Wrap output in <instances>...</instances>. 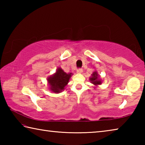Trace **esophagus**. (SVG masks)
I'll return each mask as SVG.
<instances>
[{
    "instance_id": "obj_1",
    "label": "esophagus",
    "mask_w": 145,
    "mask_h": 145,
    "mask_svg": "<svg viewBox=\"0 0 145 145\" xmlns=\"http://www.w3.org/2000/svg\"><path fill=\"white\" fill-rule=\"evenodd\" d=\"M77 72L78 73H81L82 72V68H78V69L77 70Z\"/></svg>"
}]
</instances>
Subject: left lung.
Returning <instances> with one entry per match:
<instances>
[{
  "label": "left lung",
  "instance_id": "1",
  "mask_svg": "<svg viewBox=\"0 0 145 145\" xmlns=\"http://www.w3.org/2000/svg\"><path fill=\"white\" fill-rule=\"evenodd\" d=\"M89 80L95 86L102 84V80L99 78V75L97 73V72H94L92 73L91 77L89 78Z\"/></svg>",
  "mask_w": 145,
  "mask_h": 145
}]
</instances>
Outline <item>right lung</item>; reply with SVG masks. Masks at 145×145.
<instances>
[{"mask_svg":"<svg viewBox=\"0 0 145 145\" xmlns=\"http://www.w3.org/2000/svg\"><path fill=\"white\" fill-rule=\"evenodd\" d=\"M72 75V73H67L61 68H58L54 74L47 78L50 89L55 93H61L65 89V87L68 84Z\"/></svg>","mask_w":145,"mask_h":145,"instance_id":"obj_1","label":"right lung"}]
</instances>
